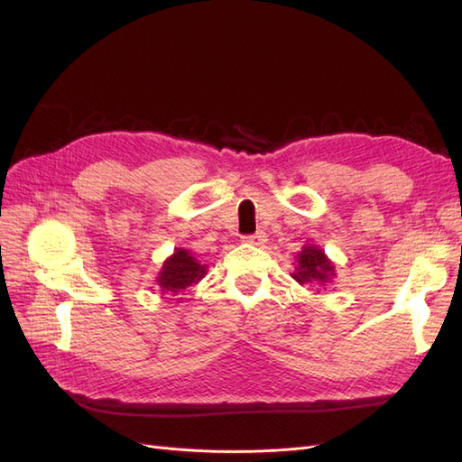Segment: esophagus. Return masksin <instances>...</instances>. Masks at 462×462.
I'll use <instances>...</instances> for the list:
<instances>
[{
  "label": "esophagus",
  "instance_id": "1",
  "mask_svg": "<svg viewBox=\"0 0 462 462\" xmlns=\"http://www.w3.org/2000/svg\"><path fill=\"white\" fill-rule=\"evenodd\" d=\"M265 235L263 231H258V233H254V235H246V236H243V243H246V245H253V246H262L265 241Z\"/></svg>",
  "mask_w": 462,
  "mask_h": 462
}]
</instances>
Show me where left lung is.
<instances>
[{
    "label": "left lung",
    "instance_id": "8db88e82",
    "mask_svg": "<svg viewBox=\"0 0 462 462\" xmlns=\"http://www.w3.org/2000/svg\"><path fill=\"white\" fill-rule=\"evenodd\" d=\"M335 275V265L331 260L324 254V250L306 245L297 256V270L292 273V279H297L300 285H326L331 282Z\"/></svg>",
    "mask_w": 462,
    "mask_h": 462
}]
</instances>
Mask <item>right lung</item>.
Wrapping results in <instances>:
<instances>
[{"mask_svg":"<svg viewBox=\"0 0 462 462\" xmlns=\"http://www.w3.org/2000/svg\"><path fill=\"white\" fill-rule=\"evenodd\" d=\"M206 263H200L189 250L177 248L175 253L163 262V268L158 275V285L162 287V291H170L179 295L180 291H185L192 283H199L206 275Z\"/></svg>","mask_w":462,"mask_h":462,"instance_id":"right-lung-1","label":"right lung"}]
</instances>
